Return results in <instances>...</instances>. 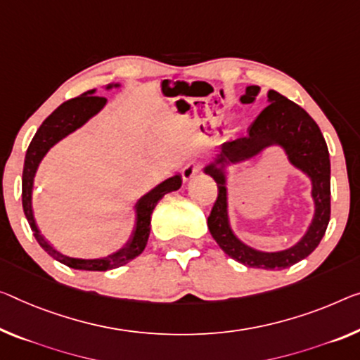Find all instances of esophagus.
Listing matches in <instances>:
<instances>
[{
	"instance_id": "34e87169",
	"label": "esophagus",
	"mask_w": 360,
	"mask_h": 360,
	"mask_svg": "<svg viewBox=\"0 0 360 360\" xmlns=\"http://www.w3.org/2000/svg\"><path fill=\"white\" fill-rule=\"evenodd\" d=\"M199 170H201V165L198 162L191 161L188 162L184 169H181V176H184V181H190L191 179H195V176L199 174Z\"/></svg>"
}]
</instances>
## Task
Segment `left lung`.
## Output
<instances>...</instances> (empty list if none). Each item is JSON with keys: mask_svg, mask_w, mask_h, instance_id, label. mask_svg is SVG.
Wrapping results in <instances>:
<instances>
[{"mask_svg": "<svg viewBox=\"0 0 360 360\" xmlns=\"http://www.w3.org/2000/svg\"><path fill=\"white\" fill-rule=\"evenodd\" d=\"M261 91V88L251 85L246 88V95L241 103L250 104ZM269 106L265 108L248 129V135L226 141L220 149L217 164H236L248 161L265 148L278 145L288 154L290 162L302 170L312 181V198L315 214L312 224L301 238V241L290 250L278 252H262L246 246L233 235L226 215V185L225 174L215 164L207 165L204 172L217 181V199L207 217L209 231L217 245L231 259L248 267L281 270L291 267L307 257L327 231L330 222V154L325 138L319 125L301 106L292 103L274 90L269 91Z\"/></svg>", "mask_w": 360, "mask_h": 360, "instance_id": "1", "label": "left lung"}]
</instances>
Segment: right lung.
Instances as JSON below:
<instances>
[{
	"mask_svg": "<svg viewBox=\"0 0 360 360\" xmlns=\"http://www.w3.org/2000/svg\"><path fill=\"white\" fill-rule=\"evenodd\" d=\"M110 86L112 85H108V88ZM93 93H95V90H90L79 98H72L69 101L60 104L53 114H49L48 117L43 120V124L40 125V129L37 130L35 136L32 138L29 149H27L25 154L24 172H22V207H24V214L27 220H29L33 236H35L38 245H40L49 256L56 259L60 264L68 265L70 269L104 272V270L122 267L127 262H130L131 259L140 256L143 250L146 248L149 230H151V214L154 211V207H156V204L164 198V195L179 190L181 186V176H170V179L162 181L161 185H158L154 190L149 191L148 195H145L140 201H138L135 230L134 233H131L129 243H127L125 248H122L120 251L101 259H75L64 256V254L54 250L53 246H49L48 241H45V238H43L40 235V231H38L35 219H33V179H35L38 164H40L43 156L49 151V148L54 146L59 140H63L64 136H68L72 131L79 129V127L84 125L88 119L93 117V115H95L98 110H101V108L106 104V98L93 96Z\"/></svg>",
	"mask_w": 360,
	"mask_h": 360,
	"instance_id": "right-lung-1",
	"label": "right lung"
}]
</instances>
